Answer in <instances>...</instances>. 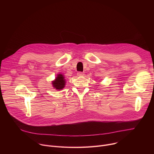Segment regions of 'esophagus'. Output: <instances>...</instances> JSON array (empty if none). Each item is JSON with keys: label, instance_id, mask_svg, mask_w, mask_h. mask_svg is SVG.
I'll return each mask as SVG.
<instances>
[{"label": "esophagus", "instance_id": "1", "mask_svg": "<svg viewBox=\"0 0 154 154\" xmlns=\"http://www.w3.org/2000/svg\"><path fill=\"white\" fill-rule=\"evenodd\" d=\"M84 75H85V74H84L83 72H77V75H78V76L81 77V76H83Z\"/></svg>", "mask_w": 154, "mask_h": 154}]
</instances>
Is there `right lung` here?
<instances>
[{"instance_id": "obj_1", "label": "right lung", "mask_w": 154, "mask_h": 154, "mask_svg": "<svg viewBox=\"0 0 154 154\" xmlns=\"http://www.w3.org/2000/svg\"><path fill=\"white\" fill-rule=\"evenodd\" d=\"M66 83L65 79L63 74H58L57 77L55 78V80L52 81L53 86L57 90H61L64 88Z\"/></svg>"}]
</instances>
